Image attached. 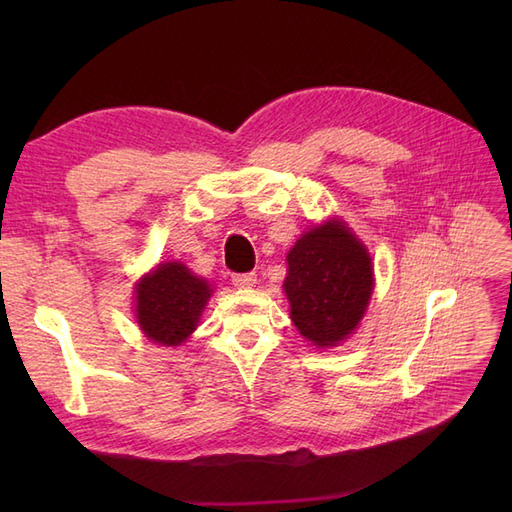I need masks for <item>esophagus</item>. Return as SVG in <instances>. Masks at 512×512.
<instances>
[{"label":"esophagus","instance_id":"esophagus-1","mask_svg":"<svg viewBox=\"0 0 512 512\" xmlns=\"http://www.w3.org/2000/svg\"><path fill=\"white\" fill-rule=\"evenodd\" d=\"M232 284L237 288H252L256 284V275L254 273H235L232 275Z\"/></svg>","mask_w":512,"mask_h":512}]
</instances>
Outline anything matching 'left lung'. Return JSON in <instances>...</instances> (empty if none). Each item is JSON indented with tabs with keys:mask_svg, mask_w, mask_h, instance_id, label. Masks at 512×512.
<instances>
[{
	"mask_svg": "<svg viewBox=\"0 0 512 512\" xmlns=\"http://www.w3.org/2000/svg\"><path fill=\"white\" fill-rule=\"evenodd\" d=\"M284 292L297 331L316 348H333L359 327L374 292L367 247L342 220L312 226L286 256Z\"/></svg>",
	"mask_w": 512,
	"mask_h": 512,
	"instance_id": "1",
	"label": "left lung"
}]
</instances>
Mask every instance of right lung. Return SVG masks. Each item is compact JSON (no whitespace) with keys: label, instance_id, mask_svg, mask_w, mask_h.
Listing matches in <instances>:
<instances>
[{"label":"right lung","instance_id":"obj_1","mask_svg":"<svg viewBox=\"0 0 512 512\" xmlns=\"http://www.w3.org/2000/svg\"><path fill=\"white\" fill-rule=\"evenodd\" d=\"M211 292L183 262H162L136 284L138 327L160 346H181L196 331Z\"/></svg>","mask_w":512,"mask_h":512}]
</instances>
